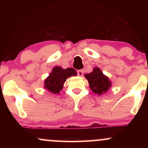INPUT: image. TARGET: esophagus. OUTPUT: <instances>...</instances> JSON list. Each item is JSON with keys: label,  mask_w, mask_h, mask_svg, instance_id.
I'll use <instances>...</instances> for the list:
<instances>
[{"label": "esophagus", "mask_w": 148, "mask_h": 148, "mask_svg": "<svg viewBox=\"0 0 148 148\" xmlns=\"http://www.w3.org/2000/svg\"><path fill=\"white\" fill-rule=\"evenodd\" d=\"M78 75H79V76H83V75H84V71L83 70L78 71Z\"/></svg>", "instance_id": "34e87169"}]
</instances>
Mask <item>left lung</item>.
Listing matches in <instances>:
<instances>
[{"label": "left lung", "instance_id": "1", "mask_svg": "<svg viewBox=\"0 0 148 148\" xmlns=\"http://www.w3.org/2000/svg\"><path fill=\"white\" fill-rule=\"evenodd\" d=\"M85 77L88 80L90 88L93 92L98 95L104 94L111 88V81L108 76L103 74L99 67H95L90 74H85Z\"/></svg>", "mask_w": 148, "mask_h": 148}]
</instances>
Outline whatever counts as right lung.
<instances>
[{
	"label": "right lung",
	"instance_id": "right-lung-1",
	"mask_svg": "<svg viewBox=\"0 0 148 148\" xmlns=\"http://www.w3.org/2000/svg\"><path fill=\"white\" fill-rule=\"evenodd\" d=\"M76 75L77 72L74 69L69 67L64 69L56 66L52 69L51 72L45 79L44 88L53 94H59L67 78Z\"/></svg>",
	"mask_w": 148,
	"mask_h": 148
}]
</instances>
